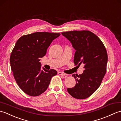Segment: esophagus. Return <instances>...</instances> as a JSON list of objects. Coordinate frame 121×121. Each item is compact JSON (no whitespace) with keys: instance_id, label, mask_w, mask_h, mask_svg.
Masks as SVG:
<instances>
[{"instance_id":"1","label":"esophagus","mask_w":121,"mask_h":121,"mask_svg":"<svg viewBox=\"0 0 121 121\" xmlns=\"http://www.w3.org/2000/svg\"><path fill=\"white\" fill-rule=\"evenodd\" d=\"M58 74L59 75H63V76H66L67 75V74L62 72H58Z\"/></svg>"}]
</instances>
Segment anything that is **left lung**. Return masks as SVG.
<instances>
[{
	"mask_svg": "<svg viewBox=\"0 0 121 121\" xmlns=\"http://www.w3.org/2000/svg\"><path fill=\"white\" fill-rule=\"evenodd\" d=\"M61 34L70 41L76 50L75 65L84 64L85 69L82 74H73L76 85L67 91L76 99H86L99 88L106 74L108 62L106 49L100 38L89 30H73Z\"/></svg>",
	"mask_w": 121,
	"mask_h": 121,
	"instance_id": "1",
	"label": "left lung"
}]
</instances>
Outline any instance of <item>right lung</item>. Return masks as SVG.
<instances>
[{
    "instance_id": "1",
    "label": "right lung",
    "mask_w": 121,
    "mask_h": 121,
    "mask_svg": "<svg viewBox=\"0 0 121 121\" xmlns=\"http://www.w3.org/2000/svg\"><path fill=\"white\" fill-rule=\"evenodd\" d=\"M60 33L36 32L23 35L15 43L10 57V66L18 86L25 94L38 96L47 90L51 78L56 75L53 69H41L40 59Z\"/></svg>"
}]
</instances>
